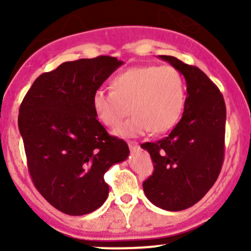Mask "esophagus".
I'll return each mask as SVG.
<instances>
[{
  "label": "esophagus",
  "mask_w": 251,
  "mask_h": 251,
  "mask_svg": "<svg viewBox=\"0 0 251 251\" xmlns=\"http://www.w3.org/2000/svg\"><path fill=\"white\" fill-rule=\"evenodd\" d=\"M127 144H128V148H130V149L138 148V143L136 141H128Z\"/></svg>",
  "instance_id": "obj_1"
}]
</instances>
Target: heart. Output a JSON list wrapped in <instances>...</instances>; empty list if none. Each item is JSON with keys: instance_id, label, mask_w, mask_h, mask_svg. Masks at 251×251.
<instances>
[{"instance_id": "1", "label": "heart", "mask_w": 251, "mask_h": 251, "mask_svg": "<svg viewBox=\"0 0 251 251\" xmlns=\"http://www.w3.org/2000/svg\"><path fill=\"white\" fill-rule=\"evenodd\" d=\"M184 104L186 81L171 65L130 68L113 77L111 91L98 88L92 95L96 116L107 127L115 128L132 111L115 131L121 137L168 132L181 119Z\"/></svg>"}]
</instances>
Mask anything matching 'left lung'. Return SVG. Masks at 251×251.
Wrapping results in <instances>:
<instances>
[{
    "mask_svg": "<svg viewBox=\"0 0 251 251\" xmlns=\"http://www.w3.org/2000/svg\"><path fill=\"white\" fill-rule=\"evenodd\" d=\"M187 82L184 111L168 137L146 142L154 171L143 182L146 197L169 211L188 209L214 186L225 156L226 104L219 87L199 68L159 55Z\"/></svg>",
    "mask_w": 251,
    "mask_h": 251,
    "instance_id": "left-lung-1",
    "label": "left lung"
}]
</instances>
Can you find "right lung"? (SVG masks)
Segmentation results:
<instances>
[{
  "mask_svg": "<svg viewBox=\"0 0 251 251\" xmlns=\"http://www.w3.org/2000/svg\"><path fill=\"white\" fill-rule=\"evenodd\" d=\"M121 64L109 55L65 62L40 75L20 104L18 126L32 182L67 215L81 216L102 206L109 193L104 174L130 153L92 108L93 92Z\"/></svg>",
  "mask_w": 251,
  "mask_h": 251,
  "instance_id": "right-lung-1",
  "label": "right lung"
}]
</instances>
